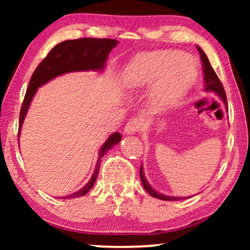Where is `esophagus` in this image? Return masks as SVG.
<instances>
[{"instance_id": "34e87169", "label": "esophagus", "mask_w": 250, "mask_h": 250, "mask_svg": "<svg viewBox=\"0 0 250 250\" xmlns=\"http://www.w3.org/2000/svg\"><path fill=\"white\" fill-rule=\"evenodd\" d=\"M141 125H142V123L139 118H131L127 122V124L125 125L124 131L126 134H135L136 132L140 131Z\"/></svg>"}]
</instances>
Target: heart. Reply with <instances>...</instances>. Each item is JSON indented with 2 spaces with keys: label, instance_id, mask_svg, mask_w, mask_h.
I'll return each instance as SVG.
<instances>
[{
  "label": "heart",
  "instance_id": "1",
  "mask_svg": "<svg viewBox=\"0 0 250 250\" xmlns=\"http://www.w3.org/2000/svg\"><path fill=\"white\" fill-rule=\"evenodd\" d=\"M198 67L193 57L175 50L140 53L125 68L123 83L129 90L149 86L153 107L164 109L179 102L192 86Z\"/></svg>",
  "mask_w": 250,
  "mask_h": 250
}]
</instances>
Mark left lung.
<instances>
[{"instance_id":"8db88e82","label":"left lung","mask_w":250,"mask_h":250,"mask_svg":"<svg viewBox=\"0 0 250 250\" xmlns=\"http://www.w3.org/2000/svg\"><path fill=\"white\" fill-rule=\"evenodd\" d=\"M197 50L199 51L200 53V58H201V62H203V68H204V80H205V90L208 92H214L216 93L218 97L221 98V100L223 101V104H225V107H228V101H227V95H225V91L223 85H222L220 78L217 77L216 73L213 69V67L210 66L209 60L203 50L200 49L199 46L197 45ZM140 177H141L143 188H145L146 192H148L150 196L157 198V199H162V200H181L183 199L182 197H169V196H165V194L159 193L158 191H156L153 188H151L148 181H146L145 173H143V166L141 165L140 167ZM186 198V197H184ZM189 198V197H188Z\"/></svg>"}]
</instances>
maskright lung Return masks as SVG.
<instances>
[{"label": "right lung", "mask_w": 250, "mask_h": 250, "mask_svg": "<svg viewBox=\"0 0 250 250\" xmlns=\"http://www.w3.org/2000/svg\"><path fill=\"white\" fill-rule=\"evenodd\" d=\"M118 43V41L110 39H88V37H84V39L78 40H68L57 44L50 51L49 54L44 58L42 62L37 66L32 75V78H30L28 90L26 92L21 110H20L18 138L20 136V129H21L23 119L26 117L30 102L33 100L37 88L47 83L49 81L53 80L54 77L66 73H71V71H102L104 69V64L108 59L109 53ZM121 140L122 135L118 132L112 133L109 136L107 141L101 146L97 165H95L94 172L92 174V177L88 181V183H86V186H84L75 193L62 197L63 199L64 198L69 199V198L82 197L92 189L95 181H97L99 169H100L101 158L109 149L118 145Z\"/></svg>", "instance_id": "obj_1"}]
</instances>
